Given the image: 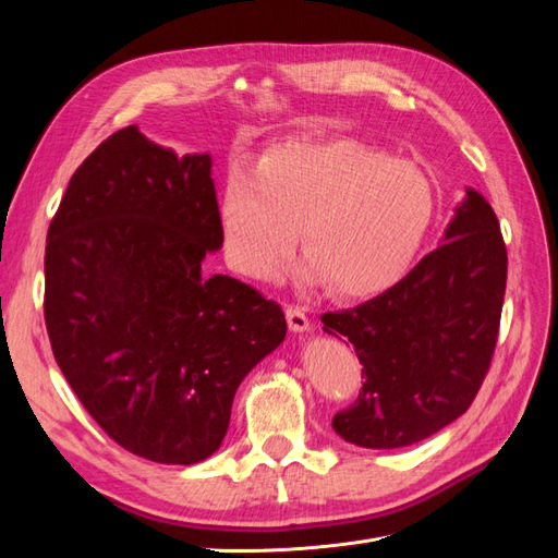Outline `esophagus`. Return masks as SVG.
<instances>
[{"label": "esophagus", "mask_w": 558, "mask_h": 558, "mask_svg": "<svg viewBox=\"0 0 558 558\" xmlns=\"http://www.w3.org/2000/svg\"><path fill=\"white\" fill-rule=\"evenodd\" d=\"M286 318H289V328H291L293 332H307V330L312 328L310 316H307L305 307L289 305V307H286Z\"/></svg>", "instance_id": "esophagus-1"}]
</instances>
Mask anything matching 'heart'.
<instances>
[{"label":"heart","mask_w":558,"mask_h":558,"mask_svg":"<svg viewBox=\"0 0 558 558\" xmlns=\"http://www.w3.org/2000/svg\"><path fill=\"white\" fill-rule=\"evenodd\" d=\"M433 216L435 185L418 165L353 140L275 146L256 170L230 167L218 199L226 258L240 275H277L300 230V277L340 298L391 289Z\"/></svg>","instance_id":"heart-1"}]
</instances>
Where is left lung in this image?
I'll return each instance as SVG.
<instances>
[{
    "label": "left lung",
    "mask_w": 558,
    "mask_h": 558,
    "mask_svg": "<svg viewBox=\"0 0 558 558\" xmlns=\"http://www.w3.org/2000/svg\"><path fill=\"white\" fill-rule=\"evenodd\" d=\"M445 242L363 305L320 316L363 363L359 400L332 418L342 440L398 449L426 440L475 400L498 340L508 251L475 189L453 209Z\"/></svg>",
    "instance_id": "left-lung-1"
}]
</instances>
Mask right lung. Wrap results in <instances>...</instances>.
<instances>
[{"label": "right lung", "instance_id": "1", "mask_svg": "<svg viewBox=\"0 0 558 558\" xmlns=\"http://www.w3.org/2000/svg\"><path fill=\"white\" fill-rule=\"evenodd\" d=\"M221 246L211 156H177L137 125L83 160L50 221L53 356L88 414L142 459H209L242 379L286 337L277 302L202 272Z\"/></svg>", "mask_w": 558, "mask_h": 558}]
</instances>
